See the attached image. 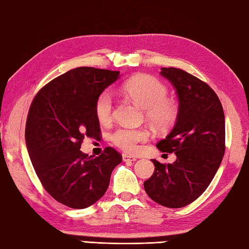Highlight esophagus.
Wrapping results in <instances>:
<instances>
[{
  "label": "esophagus",
  "instance_id": "obj_1",
  "mask_svg": "<svg viewBox=\"0 0 249 249\" xmlns=\"http://www.w3.org/2000/svg\"><path fill=\"white\" fill-rule=\"evenodd\" d=\"M123 159H124V161H135L137 160V158H135L134 156H131V155H128V154H124Z\"/></svg>",
  "mask_w": 249,
  "mask_h": 249
}]
</instances>
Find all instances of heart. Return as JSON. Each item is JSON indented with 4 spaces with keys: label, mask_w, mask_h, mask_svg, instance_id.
Returning a JSON list of instances; mask_svg holds the SVG:
<instances>
[{
    "label": "heart",
    "mask_w": 249,
    "mask_h": 249,
    "mask_svg": "<svg viewBox=\"0 0 249 249\" xmlns=\"http://www.w3.org/2000/svg\"><path fill=\"white\" fill-rule=\"evenodd\" d=\"M123 91L131 100L145 108V116L154 126L163 129L177 117L176 102L168 98L167 88L161 81L152 76L143 74L129 79ZM95 115L101 124H109L114 117V100L109 91L102 92L96 98ZM149 132L146 129H135L120 126L110 134V141L124 152L134 153L140 144L147 142Z\"/></svg>",
    "instance_id": "heart-1"
}]
</instances>
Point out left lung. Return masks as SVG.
<instances>
[{"mask_svg": "<svg viewBox=\"0 0 249 249\" xmlns=\"http://www.w3.org/2000/svg\"><path fill=\"white\" fill-rule=\"evenodd\" d=\"M160 73L176 89L179 111L171 132L157 147L175 153L177 160L153 159L155 171L144 189L157 204L181 208L212 183L226 151V121L221 102L207 83L180 68H161Z\"/></svg>", "mask_w": 249, "mask_h": 249, "instance_id": "obj_1", "label": "left lung"}]
</instances>
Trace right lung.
I'll return each instance as SVG.
<instances>
[{
	"mask_svg": "<svg viewBox=\"0 0 249 249\" xmlns=\"http://www.w3.org/2000/svg\"><path fill=\"white\" fill-rule=\"evenodd\" d=\"M118 78L119 71L74 68L45 84L30 105L25 137L32 166L45 191L67 207L96 203L123 160L109 146L97 157L80 151L84 138L101 135L96 98Z\"/></svg>",
	"mask_w": 249,
	"mask_h": 249,
	"instance_id": "add662e5",
	"label": "right lung"
}]
</instances>
